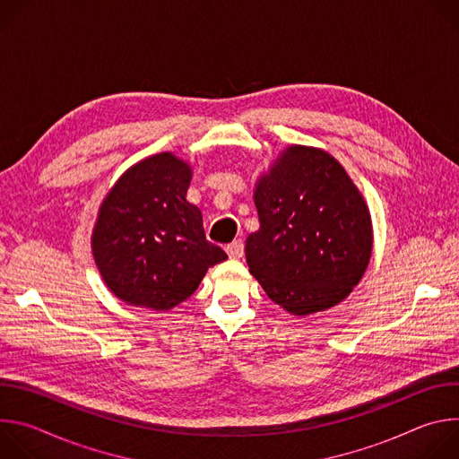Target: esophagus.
Listing matches in <instances>:
<instances>
[{
	"mask_svg": "<svg viewBox=\"0 0 459 459\" xmlns=\"http://www.w3.org/2000/svg\"><path fill=\"white\" fill-rule=\"evenodd\" d=\"M243 250H245V245L241 239H234L230 245H227V254L232 259H239L243 255Z\"/></svg>",
	"mask_w": 459,
	"mask_h": 459,
	"instance_id": "obj_1",
	"label": "esophagus"
}]
</instances>
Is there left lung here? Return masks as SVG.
I'll return each mask as SVG.
<instances>
[{
  "label": "left lung",
  "instance_id": "left-lung-1",
  "mask_svg": "<svg viewBox=\"0 0 459 459\" xmlns=\"http://www.w3.org/2000/svg\"><path fill=\"white\" fill-rule=\"evenodd\" d=\"M259 229L248 234L250 274L294 316L343 301L372 255L367 202L343 165L326 151L287 147L254 188Z\"/></svg>",
  "mask_w": 459,
  "mask_h": 459
}]
</instances>
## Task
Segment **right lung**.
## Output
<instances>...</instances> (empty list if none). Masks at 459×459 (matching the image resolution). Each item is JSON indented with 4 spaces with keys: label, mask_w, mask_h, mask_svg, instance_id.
Returning <instances> with one entry per match:
<instances>
[{
    "label": "right lung",
    "mask_w": 459,
    "mask_h": 459,
    "mask_svg": "<svg viewBox=\"0 0 459 459\" xmlns=\"http://www.w3.org/2000/svg\"><path fill=\"white\" fill-rule=\"evenodd\" d=\"M192 167L160 152L126 169L100 205L92 255L107 289L133 307L170 310L227 254L207 241L202 211L186 202Z\"/></svg>",
    "instance_id": "right-lung-1"
}]
</instances>
